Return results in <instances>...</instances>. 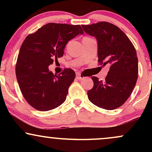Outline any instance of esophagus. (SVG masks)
<instances>
[{
	"mask_svg": "<svg viewBox=\"0 0 152 152\" xmlns=\"http://www.w3.org/2000/svg\"><path fill=\"white\" fill-rule=\"evenodd\" d=\"M76 78H77L78 80H81L83 78V76H82L79 73H77V74H76Z\"/></svg>",
	"mask_w": 152,
	"mask_h": 152,
	"instance_id": "34e87169",
	"label": "esophagus"
}]
</instances>
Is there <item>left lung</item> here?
I'll return each instance as SVG.
<instances>
[{"label": "left lung", "mask_w": 152, "mask_h": 152, "mask_svg": "<svg viewBox=\"0 0 152 152\" xmlns=\"http://www.w3.org/2000/svg\"><path fill=\"white\" fill-rule=\"evenodd\" d=\"M87 34L96 38L98 61L109 66L104 81L92 76L94 86L88 98L94 105L114 110L123 105L135 87L138 78V58L135 48L119 28L108 22L82 25Z\"/></svg>", "instance_id": "left-lung-1"}]
</instances>
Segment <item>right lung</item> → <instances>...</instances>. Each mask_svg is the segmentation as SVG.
Here are the masks:
<instances>
[{
	"label": "right lung",
	"instance_id": "1",
	"mask_svg": "<svg viewBox=\"0 0 152 152\" xmlns=\"http://www.w3.org/2000/svg\"><path fill=\"white\" fill-rule=\"evenodd\" d=\"M81 26L49 23L27 36L20 46L15 75L26 102L41 111L53 109L65 102L74 82V70L65 69L60 74L48 69L53 60L62 57L66 45L78 34Z\"/></svg>",
	"mask_w": 152,
	"mask_h": 152
}]
</instances>
